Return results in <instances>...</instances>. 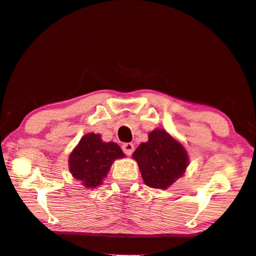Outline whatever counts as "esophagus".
Returning <instances> with one entry per match:
<instances>
[{
    "mask_svg": "<svg viewBox=\"0 0 256 256\" xmlns=\"http://www.w3.org/2000/svg\"><path fill=\"white\" fill-rule=\"evenodd\" d=\"M122 149H123V152L126 154V155H132V152H134V144H131V142H128V144H124L122 146Z\"/></svg>",
    "mask_w": 256,
    "mask_h": 256,
    "instance_id": "esophagus-1",
    "label": "esophagus"
}]
</instances>
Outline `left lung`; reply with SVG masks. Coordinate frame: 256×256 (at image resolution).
Listing matches in <instances>:
<instances>
[{
	"label": "left lung",
	"mask_w": 256,
	"mask_h": 256,
	"mask_svg": "<svg viewBox=\"0 0 256 256\" xmlns=\"http://www.w3.org/2000/svg\"><path fill=\"white\" fill-rule=\"evenodd\" d=\"M144 184L150 188L166 189L184 173L188 155L180 142L162 128L149 133V140L133 152Z\"/></svg>",
	"instance_id": "8db88e82"
}]
</instances>
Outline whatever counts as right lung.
<instances>
[{"label": "right lung", "mask_w": 256, "mask_h": 256, "mask_svg": "<svg viewBox=\"0 0 256 256\" xmlns=\"http://www.w3.org/2000/svg\"><path fill=\"white\" fill-rule=\"evenodd\" d=\"M124 157L118 144L104 142L101 136L88 133L80 139L70 156V171L83 186L93 188L102 184L114 160Z\"/></svg>", "instance_id": "obj_1"}]
</instances>
